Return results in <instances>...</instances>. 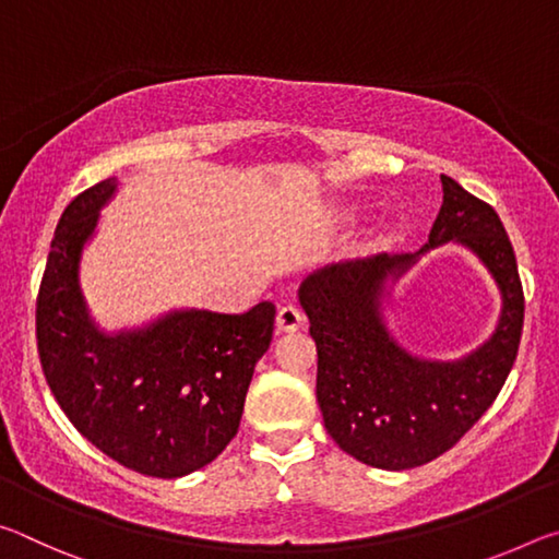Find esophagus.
I'll return each instance as SVG.
<instances>
[{
    "instance_id": "esophagus-1",
    "label": "esophagus",
    "mask_w": 559,
    "mask_h": 559,
    "mask_svg": "<svg viewBox=\"0 0 559 559\" xmlns=\"http://www.w3.org/2000/svg\"><path fill=\"white\" fill-rule=\"evenodd\" d=\"M302 325V313L296 306H283L276 316V328L278 333H293Z\"/></svg>"
}]
</instances>
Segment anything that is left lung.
<instances>
[{
    "label": "left lung",
    "instance_id": "obj_1",
    "mask_svg": "<svg viewBox=\"0 0 559 559\" xmlns=\"http://www.w3.org/2000/svg\"><path fill=\"white\" fill-rule=\"evenodd\" d=\"M443 204L427 246L333 263L300 283L318 347V404L330 437L367 466L404 471L447 453L503 390L523 333L525 296L496 210L441 175ZM459 240L495 273L504 296L497 333L456 364L412 358L385 333L383 283L424 250Z\"/></svg>",
    "mask_w": 559,
    "mask_h": 559
}]
</instances>
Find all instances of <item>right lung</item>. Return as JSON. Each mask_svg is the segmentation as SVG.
<instances>
[{
	"label": "right lung",
	"instance_id": "right-lung-1",
	"mask_svg": "<svg viewBox=\"0 0 559 559\" xmlns=\"http://www.w3.org/2000/svg\"><path fill=\"white\" fill-rule=\"evenodd\" d=\"M116 187V177L103 179L63 210L36 298V343L56 402L93 447L143 476L179 478L212 463L239 431L276 306L175 310L130 333H100L79 263Z\"/></svg>",
	"mask_w": 559,
	"mask_h": 559
}]
</instances>
